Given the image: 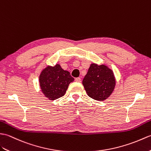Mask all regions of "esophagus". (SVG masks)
<instances>
[{
    "instance_id": "obj_1",
    "label": "esophagus",
    "mask_w": 151,
    "mask_h": 151,
    "mask_svg": "<svg viewBox=\"0 0 151 151\" xmlns=\"http://www.w3.org/2000/svg\"><path fill=\"white\" fill-rule=\"evenodd\" d=\"M75 81H76V82H81V78H76L75 79Z\"/></svg>"
}]
</instances>
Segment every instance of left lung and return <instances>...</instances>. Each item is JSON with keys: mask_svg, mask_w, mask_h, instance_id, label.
Wrapping results in <instances>:
<instances>
[{"mask_svg": "<svg viewBox=\"0 0 151 151\" xmlns=\"http://www.w3.org/2000/svg\"><path fill=\"white\" fill-rule=\"evenodd\" d=\"M82 83L89 97L97 101H103L111 95L116 79L113 71L108 66L92 63Z\"/></svg>", "mask_w": 151, "mask_h": 151, "instance_id": "1", "label": "left lung"}]
</instances>
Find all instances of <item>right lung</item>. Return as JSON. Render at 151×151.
<instances>
[{
    "instance_id": "add662e5",
    "label": "right lung",
    "mask_w": 151,
    "mask_h": 151,
    "mask_svg": "<svg viewBox=\"0 0 151 151\" xmlns=\"http://www.w3.org/2000/svg\"><path fill=\"white\" fill-rule=\"evenodd\" d=\"M74 81L68 71L60 65L48 66L39 76V84L42 92L50 100H55L65 95L70 83Z\"/></svg>"
}]
</instances>
